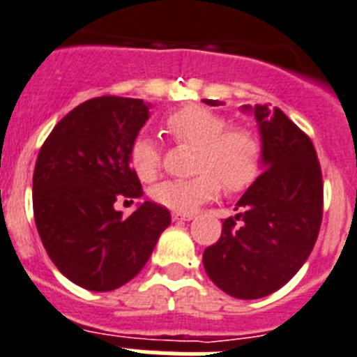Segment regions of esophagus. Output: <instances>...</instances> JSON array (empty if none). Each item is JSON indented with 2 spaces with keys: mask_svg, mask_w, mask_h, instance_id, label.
<instances>
[{
  "mask_svg": "<svg viewBox=\"0 0 357 357\" xmlns=\"http://www.w3.org/2000/svg\"><path fill=\"white\" fill-rule=\"evenodd\" d=\"M194 215L192 214H181V212H172L174 221H190Z\"/></svg>",
  "mask_w": 357,
  "mask_h": 357,
  "instance_id": "1",
  "label": "esophagus"
}]
</instances>
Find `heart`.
I'll list each match as a JSON object with an SVG mask.
<instances>
[{"instance_id":"1","label":"heart","mask_w":357,"mask_h":357,"mask_svg":"<svg viewBox=\"0 0 357 357\" xmlns=\"http://www.w3.org/2000/svg\"><path fill=\"white\" fill-rule=\"evenodd\" d=\"M223 114L187 105L165 118V130L178 143L194 145L192 169L188 179H169L152 188V199L174 212H192L220 192L221 183L229 192H239L257 178L261 145L256 134L241 125L227 127ZM130 167L142 181H152L161 167V155L152 139L139 136L128 152Z\"/></svg>"}]
</instances>
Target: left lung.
<instances>
[{"mask_svg": "<svg viewBox=\"0 0 357 357\" xmlns=\"http://www.w3.org/2000/svg\"><path fill=\"white\" fill-rule=\"evenodd\" d=\"M241 112L257 123L263 174L236 203L238 214L223 221L218 243L205 248L203 266L229 296L257 299L292 280L312 252L323 218V179L312 142L280 109L243 105Z\"/></svg>", "mask_w": 357, "mask_h": 357, "instance_id": "1", "label": "left lung"}]
</instances>
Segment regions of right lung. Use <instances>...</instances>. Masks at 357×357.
Returning <instances> with one entry per match:
<instances>
[{"label":"right lung","mask_w":357,"mask_h":357,"mask_svg":"<svg viewBox=\"0 0 357 357\" xmlns=\"http://www.w3.org/2000/svg\"><path fill=\"white\" fill-rule=\"evenodd\" d=\"M151 107L116 96L77 105L36 161L32 202L45 250L65 278L92 292L136 278L170 225V212L158 203H139L128 218L114 208L118 199L143 196L128 152Z\"/></svg>","instance_id":"obj_1"}]
</instances>
